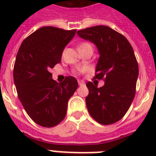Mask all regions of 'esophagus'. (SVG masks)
Listing matches in <instances>:
<instances>
[{
  "instance_id": "1",
  "label": "esophagus",
  "mask_w": 156,
  "mask_h": 156,
  "mask_svg": "<svg viewBox=\"0 0 156 156\" xmlns=\"http://www.w3.org/2000/svg\"><path fill=\"white\" fill-rule=\"evenodd\" d=\"M78 85H79V86H83L84 84H85V83H84V82H83V81H82V80H78Z\"/></svg>"
}]
</instances>
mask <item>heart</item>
I'll use <instances>...</instances> for the list:
<instances>
[{
  "instance_id": "heart-1",
  "label": "heart",
  "mask_w": 156,
  "mask_h": 156,
  "mask_svg": "<svg viewBox=\"0 0 156 156\" xmlns=\"http://www.w3.org/2000/svg\"><path fill=\"white\" fill-rule=\"evenodd\" d=\"M88 44H87V43H83V44H81L79 45V47H78V48L83 47V46H86V45H88ZM83 69H83L82 70H83Z\"/></svg>"
}]
</instances>
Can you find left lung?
<instances>
[{
    "label": "left lung",
    "instance_id": "1",
    "mask_svg": "<svg viewBox=\"0 0 156 156\" xmlns=\"http://www.w3.org/2000/svg\"><path fill=\"white\" fill-rule=\"evenodd\" d=\"M77 34L97 47L100 57L95 78L104 81L102 87L87 83L88 112L100 124L115 123L125 116L135 95L138 65L133 48L123 35L107 26L86 28Z\"/></svg>",
    "mask_w": 156,
    "mask_h": 156
}]
</instances>
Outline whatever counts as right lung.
<instances>
[{
	"mask_svg": "<svg viewBox=\"0 0 156 156\" xmlns=\"http://www.w3.org/2000/svg\"><path fill=\"white\" fill-rule=\"evenodd\" d=\"M76 30L44 27L23 40L16 56L13 80L27 113L39 126L53 127L63 121L68 101L78 88L72 76L56 83L49 72L57 63Z\"/></svg>",
	"mask_w": 156,
	"mask_h": 156,
	"instance_id": "add662e5",
	"label": "right lung"
}]
</instances>
